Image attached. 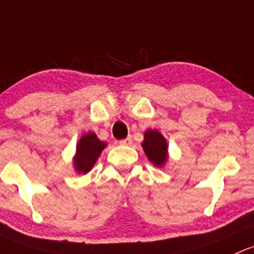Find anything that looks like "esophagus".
<instances>
[{"instance_id":"esophagus-1","label":"esophagus","mask_w":254,"mask_h":254,"mask_svg":"<svg viewBox=\"0 0 254 254\" xmlns=\"http://www.w3.org/2000/svg\"><path fill=\"white\" fill-rule=\"evenodd\" d=\"M119 143H121L122 146H131V144H132L131 136H129V137L124 138V140H121V141H119Z\"/></svg>"}]
</instances>
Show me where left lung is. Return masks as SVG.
I'll use <instances>...</instances> for the list:
<instances>
[{"mask_svg":"<svg viewBox=\"0 0 254 254\" xmlns=\"http://www.w3.org/2000/svg\"><path fill=\"white\" fill-rule=\"evenodd\" d=\"M142 147L150 163L158 168H161L168 160V142L158 130L148 129L144 132Z\"/></svg>","mask_w":254,"mask_h":254,"instance_id":"8db88e82","label":"left lung"}]
</instances>
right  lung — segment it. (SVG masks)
<instances>
[{
	"instance_id": "1",
	"label": "right lung",
	"mask_w": 254,
	"mask_h": 254,
	"mask_svg": "<svg viewBox=\"0 0 254 254\" xmlns=\"http://www.w3.org/2000/svg\"><path fill=\"white\" fill-rule=\"evenodd\" d=\"M106 146H107V143L100 141L96 133L91 131L84 133L77 144L76 155L73 159L74 170L78 174H88L95 165L97 158L100 157Z\"/></svg>"
}]
</instances>
